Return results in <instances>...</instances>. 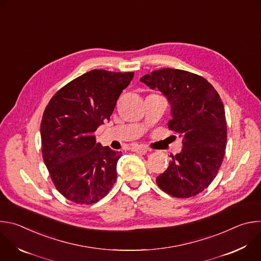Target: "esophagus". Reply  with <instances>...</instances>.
Returning <instances> with one entry per match:
<instances>
[{"label":"esophagus","instance_id":"34e87169","mask_svg":"<svg viewBox=\"0 0 261 261\" xmlns=\"http://www.w3.org/2000/svg\"><path fill=\"white\" fill-rule=\"evenodd\" d=\"M131 151L137 153V154H141V155H144L147 153V148L142 146V145H134L131 147Z\"/></svg>","mask_w":261,"mask_h":261}]
</instances>
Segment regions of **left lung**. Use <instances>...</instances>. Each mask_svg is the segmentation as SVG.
<instances>
[{"label":"left lung","mask_w":261,"mask_h":261,"mask_svg":"<svg viewBox=\"0 0 261 261\" xmlns=\"http://www.w3.org/2000/svg\"><path fill=\"white\" fill-rule=\"evenodd\" d=\"M159 90L170 105L168 128L182 141L168 168L156 182L167 194L188 198L202 192L216 177L225 155L227 126L224 105L214 87L197 74L160 69L140 79Z\"/></svg>","instance_id":"obj_1"}]
</instances>
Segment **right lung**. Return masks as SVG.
<instances>
[{"label":"right lung","instance_id":"right-lung-1","mask_svg":"<svg viewBox=\"0 0 261 261\" xmlns=\"http://www.w3.org/2000/svg\"><path fill=\"white\" fill-rule=\"evenodd\" d=\"M133 72L92 70L50 99L41 121L44 163L59 192L80 204L103 198L117 179L122 152L96 143L94 132L110 120Z\"/></svg>","mask_w":261,"mask_h":261}]
</instances>
